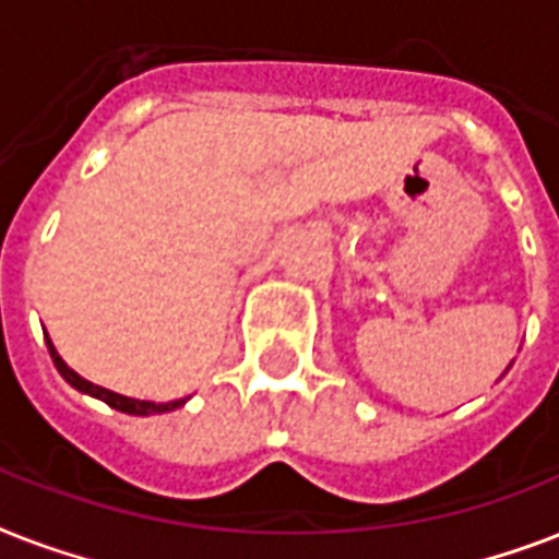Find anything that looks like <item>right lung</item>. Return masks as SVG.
I'll use <instances>...</instances> for the list:
<instances>
[{
	"label": "right lung",
	"instance_id": "1",
	"mask_svg": "<svg viewBox=\"0 0 559 559\" xmlns=\"http://www.w3.org/2000/svg\"><path fill=\"white\" fill-rule=\"evenodd\" d=\"M46 345H48V354H51V359H55L57 371H60V377H63L69 385H74V389L83 391V394H90V397L104 400L107 406L118 408V412H127V415H142V417L162 415V412H174V408H179L188 400L186 397V400H170V403H153V400H133V397H124V394H116V391L100 389V385H95V382H90V380H83L81 373L72 371V368L66 366L48 336H46Z\"/></svg>",
	"mask_w": 559,
	"mask_h": 559
}]
</instances>
